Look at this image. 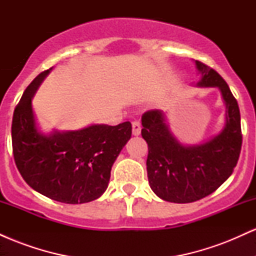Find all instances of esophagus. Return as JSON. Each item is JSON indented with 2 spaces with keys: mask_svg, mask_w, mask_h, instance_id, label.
Wrapping results in <instances>:
<instances>
[{
  "mask_svg": "<svg viewBox=\"0 0 256 256\" xmlns=\"http://www.w3.org/2000/svg\"><path fill=\"white\" fill-rule=\"evenodd\" d=\"M140 130H142V126H140V120L132 122V134H134V136H138V134H140Z\"/></svg>",
  "mask_w": 256,
  "mask_h": 256,
  "instance_id": "obj_1",
  "label": "esophagus"
}]
</instances>
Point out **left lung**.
Segmentation results:
<instances>
[{"label":"left lung","mask_w":256,"mask_h":256,"mask_svg":"<svg viewBox=\"0 0 256 256\" xmlns=\"http://www.w3.org/2000/svg\"><path fill=\"white\" fill-rule=\"evenodd\" d=\"M196 66L198 86H216L226 104V125L222 134L201 146H184L172 136L162 112L142 116V137L148 143V180L158 198L174 204H190L216 192L231 176L242 146L240 114L237 100L218 72L201 61Z\"/></svg>","instance_id":"obj_1"}]
</instances>
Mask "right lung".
<instances>
[{
  "label": "right lung",
  "instance_id": "add662e5",
  "mask_svg": "<svg viewBox=\"0 0 256 256\" xmlns=\"http://www.w3.org/2000/svg\"><path fill=\"white\" fill-rule=\"evenodd\" d=\"M48 73L31 82L14 110L16 165L26 183L46 198L70 204L94 201L107 189L112 166L131 137V122L43 136L37 131L31 100Z\"/></svg>",
  "mask_w": 256,
  "mask_h": 256
}]
</instances>
